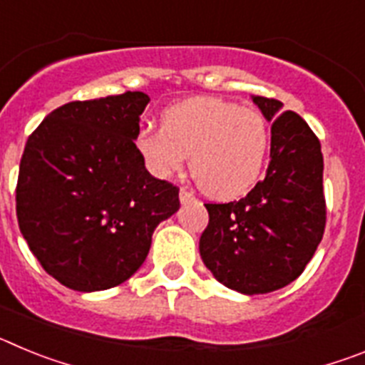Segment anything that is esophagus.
<instances>
[{"mask_svg":"<svg viewBox=\"0 0 365 365\" xmlns=\"http://www.w3.org/2000/svg\"><path fill=\"white\" fill-rule=\"evenodd\" d=\"M179 199H180V202H188V201H192V199H193V193L190 192V190L180 188V192H179Z\"/></svg>","mask_w":365,"mask_h":365,"instance_id":"obj_1","label":"esophagus"}]
</instances>
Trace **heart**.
<instances>
[{"instance_id": "obj_1", "label": "heart", "mask_w": 365, "mask_h": 365, "mask_svg": "<svg viewBox=\"0 0 365 365\" xmlns=\"http://www.w3.org/2000/svg\"><path fill=\"white\" fill-rule=\"evenodd\" d=\"M133 146L157 179L190 170L214 199H234L252 188L265 168L269 128L259 111L221 98H190L160 115V130L143 128Z\"/></svg>"}]
</instances>
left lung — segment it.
<instances>
[{
    "mask_svg": "<svg viewBox=\"0 0 365 365\" xmlns=\"http://www.w3.org/2000/svg\"><path fill=\"white\" fill-rule=\"evenodd\" d=\"M252 100L272 120L267 175L240 201L205 205L210 219L199 240L215 279L250 296L294 282L325 230L320 140L298 113H279V100Z\"/></svg>",
    "mask_w": 365,
    "mask_h": 365,
    "instance_id": "1",
    "label": "left lung"
}]
</instances>
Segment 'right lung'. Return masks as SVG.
Returning <instances> with one entry per match:
<instances>
[{"mask_svg": "<svg viewBox=\"0 0 365 365\" xmlns=\"http://www.w3.org/2000/svg\"><path fill=\"white\" fill-rule=\"evenodd\" d=\"M150 96L60 106L32 131L19 163L16 215L45 272L73 291H106L146 259L179 188L155 179L133 146Z\"/></svg>", "mask_w": 365, "mask_h": 365, "instance_id": "right-lung-1", "label": "right lung"}]
</instances>
